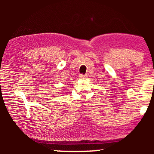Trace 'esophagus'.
<instances>
[{"mask_svg":"<svg viewBox=\"0 0 154 154\" xmlns=\"http://www.w3.org/2000/svg\"><path fill=\"white\" fill-rule=\"evenodd\" d=\"M79 78H85V77H87V75H79Z\"/></svg>","mask_w":154,"mask_h":154,"instance_id":"34e87169","label":"esophagus"}]
</instances>
